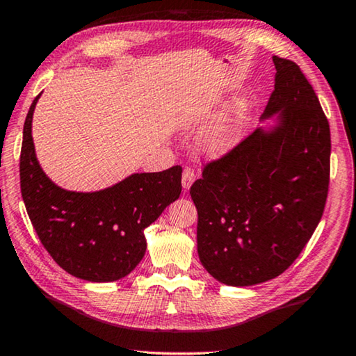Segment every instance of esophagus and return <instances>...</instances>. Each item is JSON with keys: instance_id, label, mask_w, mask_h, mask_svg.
Segmentation results:
<instances>
[{"instance_id": "obj_1", "label": "esophagus", "mask_w": 356, "mask_h": 356, "mask_svg": "<svg viewBox=\"0 0 356 356\" xmlns=\"http://www.w3.org/2000/svg\"><path fill=\"white\" fill-rule=\"evenodd\" d=\"M194 179H195L194 168L184 167V170H183V177H181V183H183L184 191H188V189L191 188V184L194 183Z\"/></svg>"}]
</instances>
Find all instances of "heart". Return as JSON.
I'll list each match as a JSON object with an SVG mask.
<instances>
[{
	"label": "heart",
	"mask_w": 356,
	"mask_h": 356,
	"mask_svg": "<svg viewBox=\"0 0 356 356\" xmlns=\"http://www.w3.org/2000/svg\"><path fill=\"white\" fill-rule=\"evenodd\" d=\"M184 120H186L188 125H197L200 122V115L195 114V112H189L184 117ZM234 141V130L233 127L229 125V123H220L218 127L213 128V131L210 133L207 141V149L210 152H221L225 151V149H228L231 144Z\"/></svg>",
	"instance_id": "b5f03b06"
}]
</instances>
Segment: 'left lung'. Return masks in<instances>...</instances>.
<instances>
[{
  "label": "left lung",
  "mask_w": 356,
  "mask_h": 356,
  "mask_svg": "<svg viewBox=\"0 0 356 356\" xmlns=\"http://www.w3.org/2000/svg\"><path fill=\"white\" fill-rule=\"evenodd\" d=\"M275 91L252 131L207 162L189 189L197 209V252L210 275L252 286L289 268L321 220L331 172V130L310 81L293 60L273 56Z\"/></svg>",
  "instance_id": "1"
}]
</instances>
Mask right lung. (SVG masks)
I'll return each instance as SVG.
<instances>
[{
	"label": "right lung",
	"mask_w": 356,
	"mask_h": 356,
	"mask_svg": "<svg viewBox=\"0 0 356 356\" xmlns=\"http://www.w3.org/2000/svg\"><path fill=\"white\" fill-rule=\"evenodd\" d=\"M38 97L25 118L19 162L29 218L48 254L69 275L92 282L120 280L144 257V229L179 197L183 168L135 173L99 193L60 189L35 157L32 117Z\"/></svg>",
	"instance_id": "add662e5"
}]
</instances>
